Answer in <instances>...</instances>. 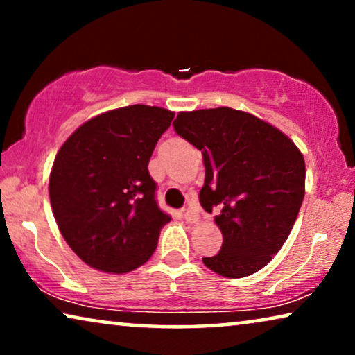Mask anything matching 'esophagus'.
I'll return each instance as SVG.
<instances>
[{
    "instance_id": "esophagus-1",
    "label": "esophagus",
    "mask_w": 355,
    "mask_h": 355,
    "mask_svg": "<svg viewBox=\"0 0 355 355\" xmlns=\"http://www.w3.org/2000/svg\"><path fill=\"white\" fill-rule=\"evenodd\" d=\"M184 220L193 225V223L198 221V213L193 208H187V210H184Z\"/></svg>"
}]
</instances>
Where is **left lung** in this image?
Segmentation results:
<instances>
[{"label":"left lung","mask_w":355,"mask_h":355,"mask_svg":"<svg viewBox=\"0 0 355 355\" xmlns=\"http://www.w3.org/2000/svg\"><path fill=\"white\" fill-rule=\"evenodd\" d=\"M174 130L202 152L200 203L221 230V250L203 263L225 278L268 265L293 230L305 193V162L288 135L227 106L182 111Z\"/></svg>","instance_id":"left-lung-1"}]
</instances>
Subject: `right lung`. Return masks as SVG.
I'll list each match as a JSON object with an SVG mask.
<instances>
[{
  "mask_svg": "<svg viewBox=\"0 0 355 355\" xmlns=\"http://www.w3.org/2000/svg\"><path fill=\"white\" fill-rule=\"evenodd\" d=\"M174 113L130 105L95 116L62 144L50 174L56 225L92 268L129 273L157 249L171 221L159 210L148 162Z\"/></svg>",
  "mask_w": 355,
  "mask_h": 355,
  "instance_id": "1",
  "label": "right lung"
}]
</instances>
